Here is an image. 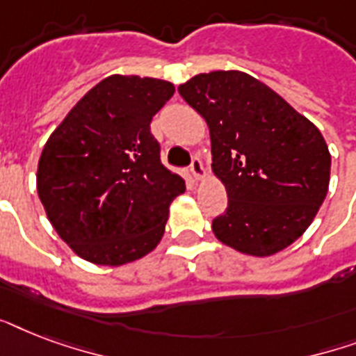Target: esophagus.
<instances>
[{
    "instance_id": "1",
    "label": "esophagus",
    "mask_w": 356,
    "mask_h": 356,
    "mask_svg": "<svg viewBox=\"0 0 356 356\" xmlns=\"http://www.w3.org/2000/svg\"><path fill=\"white\" fill-rule=\"evenodd\" d=\"M190 173L194 175V179H201L205 175V168H203V162H201L200 156H194L192 162H190Z\"/></svg>"
}]
</instances>
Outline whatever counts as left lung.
<instances>
[{"label": "left lung", "instance_id": "obj_1", "mask_svg": "<svg viewBox=\"0 0 356 356\" xmlns=\"http://www.w3.org/2000/svg\"><path fill=\"white\" fill-rule=\"evenodd\" d=\"M211 131L212 170L227 209L212 220L220 242L268 257L296 242L329 188L331 155L314 123L243 72L200 74L177 88Z\"/></svg>", "mask_w": 356, "mask_h": 356}]
</instances>
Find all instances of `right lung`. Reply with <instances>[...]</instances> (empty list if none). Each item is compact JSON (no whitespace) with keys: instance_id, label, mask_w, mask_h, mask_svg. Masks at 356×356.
Instances as JSON below:
<instances>
[{"instance_id":"1","label":"right lung","mask_w":356,"mask_h":356,"mask_svg":"<svg viewBox=\"0 0 356 356\" xmlns=\"http://www.w3.org/2000/svg\"><path fill=\"white\" fill-rule=\"evenodd\" d=\"M172 83L111 75L81 97L38 161L36 188L49 222L79 254L122 266L155 249L184 179L161 161L151 120Z\"/></svg>"}]
</instances>
